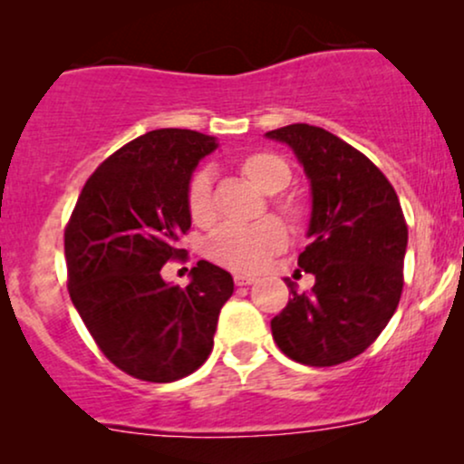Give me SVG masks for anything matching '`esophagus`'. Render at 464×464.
<instances>
[{"label":"esophagus","instance_id":"obj_1","mask_svg":"<svg viewBox=\"0 0 464 464\" xmlns=\"http://www.w3.org/2000/svg\"><path fill=\"white\" fill-rule=\"evenodd\" d=\"M233 281H236V285H250L255 281V276L237 273V275H233Z\"/></svg>","mask_w":464,"mask_h":464}]
</instances>
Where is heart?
<instances>
[{"instance_id":"obj_1","label":"heart","mask_w":464,"mask_h":464,"mask_svg":"<svg viewBox=\"0 0 464 464\" xmlns=\"http://www.w3.org/2000/svg\"><path fill=\"white\" fill-rule=\"evenodd\" d=\"M244 172L266 194H276L290 183V168L284 159L268 152L250 154L244 161ZM189 214L196 222H209L214 216L211 207V169H198L189 180L188 189ZM287 216H296L295 205H284ZM285 227L275 218L253 222V225H237L227 222L211 233L207 253L216 264L242 273L264 268L273 255L285 246Z\"/></svg>"}]
</instances>
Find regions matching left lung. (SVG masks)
Returning a JSON list of instances; mask_svg holds the SVG:
<instances>
[{
	"label": "left lung",
	"instance_id": "8db88e82",
	"mask_svg": "<svg viewBox=\"0 0 464 464\" xmlns=\"http://www.w3.org/2000/svg\"><path fill=\"white\" fill-rule=\"evenodd\" d=\"M266 137L285 143L310 180V244L299 266L316 279L310 292L285 279L292 299L270 321L273 338L301 364H340L371 347L401 299V205L384 174L329 130L290 124Z\"/></svg>",
	"mask_w": 464,
	"mask_h": 464
}]
</instances>
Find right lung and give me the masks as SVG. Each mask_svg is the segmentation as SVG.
Wrapping results in <instances>:
<instances>
[{
    "instance_id": "right-lung-1",
    "label": "right lung",
    "mask_w": 464,
    "mask_h": 464,
    "mask_svg": "<svg viewBox=\"0 0 464 464\" xmlns=\"http://www.w3.org/2000/svg\"><path fill=\"white\" fill-rule=\"evenodd\" d=\"M216 148V137L188 129L137 137L89 177L65 228L73 307L106 358L137 380L165 384L205 364L233 295V276L205 259L188 287L161 276L185 255L191 174Z\"/></svg>"
}]
</instances>
